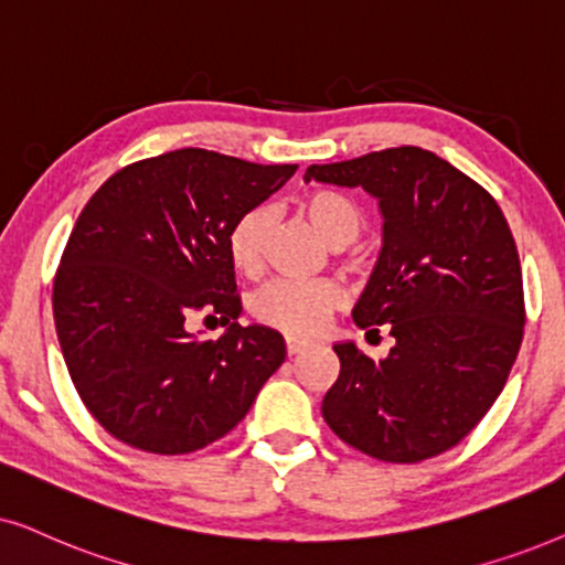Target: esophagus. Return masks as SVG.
Masks as SVG:
<instances>
[{"mask_svg": "<svg viewBox=\"0 0 565 565\" xmlns=\"http://www.w3.org/2000/svg\"><path fill=\"white\" fill-rule=\"evenodd\" d=\"M312 341H307V338H297V335H287V353L289 356H295V353H302L305 349H310Z\"/></svg>", "mask_w": 565, "mask_h": 565, "instance_id": "obj_1", "label": "esophagus"}]
</instances>
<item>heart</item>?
<instances>
[{"label":"heart","instance_id":"1","mask_svg":"<svg viewBox=\"0 0 565 565\" xmlns=\"http://www.w3.org/2000/svg\"><path fill=\"white\" fill-rule=\"evenodd\" d=\"M299 209L318 230V235L326 239L330 247H343L359 237L364 227L361 209L353 204L349 195L318 188L302 195ZM270 232V214L266 206H255L243 216H237L227 232V255L232 268L243 276L260 274L266 263ZM341 287L328 278H315V281H302V278H276L263 287L253 297L250 310L263 326L291 335L315 333L328 312L341 305Z\"/></svg>","mask_w":565,"mask_h":565}]
</instances>
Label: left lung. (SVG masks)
I'll list each match as a JSON object with an SVG mask.
<instances>
[{
	"instance_id": "8db88e82",
	"label": "left lung",
	"mask_w": 565,
	"mask_h": 565,
	"mask_svg": "<svg viewBox=\"0 0 565 565\" xmlns=\"http://www.w3.org/2000/svg\"><path fill=\"white\" fill-rule=\"evenodd\" d=\"M305 180L364 188L380 201L382 250L353 322L387 326L374 361L335 343L341 374L322 418L345 445L420 462L460 445L501 395L524 333L516 243L493 195L434 152L393 147L310 164Z\"/></svg>"
}]
</instances>
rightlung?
I'll return each instance as SVG.
<instances>
[{
  "mask_svg": "<svg viewBox=\"0 0 565 565\" xmlns=\"http://www.w3.org/2000/svg\"><path fill=\"white\" fill-rule=\"evenodd\" d=\"M295 172L188 147L118 170L82 209L54 278L56 335L82 403L118 441L204 449L284 364L281 333L237 322L227 232ZM195 311L231 328L193 337Z\"/></svg>",
  "mask_w": 565,
  "mask_h": 565,
  "instance_id": "right-lung-1",
  "label": "right lung"
}]
</instances>
